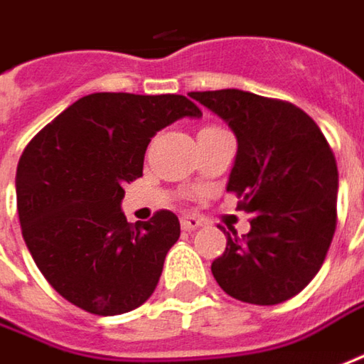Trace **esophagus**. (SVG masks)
Wrapping results in <instances>:
<instances>
[{
  "label": "esophagus",
  "instance_id": "esophagus-1",
  "mask_svg": "<svg viewBox=\"0 0 364 364\" xmlns=\"http://www.w3.org/2000/svg\"><path fill=\"white\" fill-rule=\"evenodd\" d=\"M203 226V220L198 218V215H183L181 218V228L191 232V230H198Z\"/></svg>",
  "mask_w": 364,
  "mask_h": 364
}]
</instances>
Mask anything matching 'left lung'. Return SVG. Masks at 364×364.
Here are the masks:
<instances>
[{
	"instance_id": "left-lung-1",
	"label": "left lung",
	"mask_w": 364,
	"mask_h": 364,
	"mask_svg": "<svg viewBox=\"0 0 364 364\" xmlns=\"http://www.w3.org/2000/svg\"><path fill=\"white\" fill-rule=\"evenodd\" d=\"M189 97L228 122L238 152L228 179L250 232H226L212 262L230 297L275 306L320 271L336 230V159L318 124L289 102L240 89L191 91Z\"/></svg>"
}]
</instances>
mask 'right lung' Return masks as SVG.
<instances>
[{"label": "right lung", "instance_id": "1", "mask_svg": "<svg viewBox=\"0 0 364 364\" xmlns=\"http://www.w3.org/2000/svg\"><path fill=\"white\" fill-rule=\"evenodd\" d=\"M199 116L175 93H91L28 142L16 171L22 236L40 273L73 306L118 316L156 289L181 226L168 210L128 224L124 185L142 177L152 136Z\"/></svg>", "mask_w": 364, "mask_h": 364}]
</instances>
